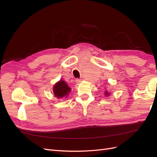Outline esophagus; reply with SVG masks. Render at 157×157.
Instances as JSON below:
<instances>
[{
	"mask_svg": "<svg viewBox=\"0 0 157 157\" xmlns=\"http://www.w3.org/2000/svg\"><path fill=\"white\" fill-rule=\"evenodd\" d=\"M81 80H82V79H78V78H77V79H76V82H77V83L80 82V81H81Z\"/></svg>",
	"mask_w": 157,
	"mask_h": 157,
	"instance_id": "esophagus-1",
	"label": "esophagus"
}]
</instances>
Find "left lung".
Returning a JSON list of instances; mask_svg holds the SVG:
<instances>
[{
    "label": "left lung",
    "mask_w": 157,
    "mask_h": 157,
    "mask_svg": "<svg viewBox=\"0 0 157 157\" xmlns=\"http://www.w3.org/2000/svg\"><path fill=\"white\" fill-rule=\"evenodd\" d=\"M105 94L106 95V96H109V93H108V92H107V91H106V92H105Z\"/></svg>",
    "instance_id": "1"
}]
</instances>
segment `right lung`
<instances>
[{"label": "right lung", "instance_id": "right-lung-1", "mask_svg": "<svg viewBox=\"0 0 157 157\" xmlns=\"http://www.w3.org/2000/svg\"><path fill=\"white\" fill-rule=\"evenodd\" d=\"M53 90L54 96L56 98H61L63 97H67V95L71 92V88L67 86V83L61 80L54 85Z\"/></svg>", "mask_w": 157, "mask_h": 157}]
</instances>
